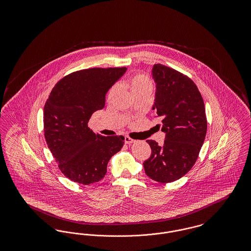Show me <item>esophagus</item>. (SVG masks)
I'll return each mask as SVG.
<instances>
[{"label":"esophagus","instance_id":"1","mask_svg":"<svg viewBox=\"0 0 251 251\" xmlns=\"http://www.w3.org/2000/svg\"><path fill=\"white\" fill-rule=\"evenodd\" d=\"M124 142L126 144H132L134 142V140H133V139H131V137H129V136H125V138H124Z\"/></svg>","mask_w":251,"mask_h":251}]
</instances>
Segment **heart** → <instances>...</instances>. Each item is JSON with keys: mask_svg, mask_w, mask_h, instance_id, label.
<instances>
[{"mask_svg": "<svg viewBox=\"0 0 251 251\" xmlns=\"http://www.w3.org/2000/svg\"><path fill=\"white\" fill-rule=\"evenodd\" d=\"M126 87L131 91V93L138 90V89H141L144 87H147V86H151V84L150 82V80L143 75V74H134L131 76L125 83ZM115 91V88H112L110 90V94L111 95L113 92Z\"/></svg>", "mask_w": 251, "mask_h": 251, "instance_id": "heart-1", "label": "heart"}]
</instances>
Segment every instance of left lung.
<instances>
[{"mask_svg":"<svg viewBox=\"0 0 251 251\" xmlns=\"http://www.w3.org/2000/svg\"><path fill=\"white\" fill-rule=\"evenodd\" d=\"M156 84L152 110L166 133L163 146L147 140L151 155L144 162L146 174L166 183L183 177L196 163L202 147L207 120L201 94L191 79L171 68L156 64L151 69Z\"/></svg>","mask_w":251,"mask_h":251,"instance_id":"1","label":"left lung"}]
</instances>
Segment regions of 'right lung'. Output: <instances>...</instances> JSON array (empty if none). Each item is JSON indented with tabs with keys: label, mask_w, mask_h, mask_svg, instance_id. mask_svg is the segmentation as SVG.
<instances>
[{
	"label": "right lung",
	"mask_w": 251,
	"mask_h": 251,
	"mask_svg": "<svg viewBox=\"0 0 251 251\" xmlns=\"http://www.w3.org/2000/svg\"><path fill=\"white\" fill-rule=\"evenodd\" d=\"M126 68H94L72 72L52 88L44 106V135L61 172L74 182L91 184L107 172L111 157L124 137L96 134L87 126L92 114L105 104L108 90Z\"/></svg>",
	"instance_id": "1"
}]
</instances>
